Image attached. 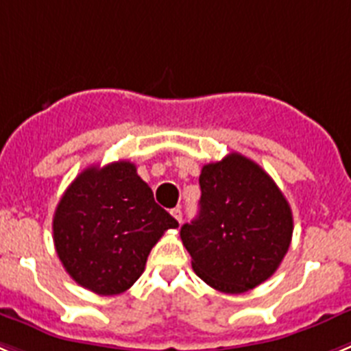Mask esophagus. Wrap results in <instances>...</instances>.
Masks as SVG:
<instances>
[{
	"label": "esophagus",
	"instance_id": "1",
	"mask_svg": "<svg viewBox=\"0 0 351 351\" xmlns=\"http://www.w3.org/2000/svg\"><path fill=\"white\" fill-rule=\"evenodd\" d=\"M171 215H173V217H175L178 222H182V217H184V215H182V210H180V208H173V210H171Z\"/></svg>",
	"mask_w": 351,
	"mask_h": 351
}]
</instances>
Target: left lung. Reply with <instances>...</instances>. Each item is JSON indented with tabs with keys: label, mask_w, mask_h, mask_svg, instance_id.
<instances>
[{
	"label": "left lung",
	"mask_w": 351,
	"mask_h": 351,
	"mask_svg": "<svg viewBox=\"0 0 351 351\" xmlns=\"http://www.w3.org/2000/svg\"><path fill=\"white\" fill-rule=\"evenodd\" d=\"M199 187V215L180 230L194 272L222 293H243L267 281L293 234L281 189L240 154L205 164Z\"/></svg>",
	"instance_id": "8db88e82"
}]
</instances>
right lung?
Wrapping results in <instances>:
<instances>
[{"mask_svg": "<svg viewBox=\"0 0 351 351\" xmlns=\"http://www.w3.org/2000/svg\"><path fill=\"white\" fill-rule=\"evenodd\" d=\"M176 219L129 160L86 167L56 206L53 239L77 285L97 295L123 293L145 272L152 247Z\"/></svg>", "mask_w": 351, "mask_h": 351, "instance_id": "add662e5", "label": "right lung"}]
</instances>
